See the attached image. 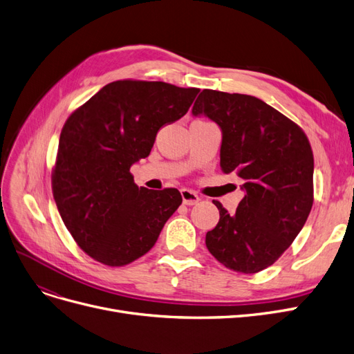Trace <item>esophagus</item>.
Wrapping results in <instances>:
<instances>
[{
	"instance_id": "obj_1",
	"label": "esophagus",
	"mask_w": 354,
	"mask_h": 354,
	"mask_svg": "<svg viewBox=\"0 0 354 354\" xmlns=\"http://www.w3.org/2000/svg\"><path fill=\"white\" fill-rule=\"evenodd\" d=\"M181 197H183V203L185 205H196L197 202H199V196L196 194V192L190 190V189H181Z\"/></svg>"
}]
</instances>
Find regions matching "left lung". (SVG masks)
I'll return each instance as SVG.
<instances>
[{"label":"left lung","mask_w":354,"mask_h":354,"mask_svg":"<svg viewBox=\"0 0 354 354\" xmlns=\"http://www.w3.org/2000/svg\"><path fill=\"white\" fill-rule=\"evenodd\" d=\"M192 113L222 131L221 168L244 181L235 214L218 201L219 222L206 247L239 273H257L283 254L314 203V153L305 132L257 97L203 90Z\"/></svg>","instance_id":"1"}]
</instances>
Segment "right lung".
<instances>
[{
    "label": "right lung",
    "instance_id": "1",
    "mask_svg": "<svg viewBox=\"0 0 354 354\" xmlns=\"http://www.w3.org/2000/svg\"><path fill=\"white\" fill-rule=\"evenodd\" d=\"M199 88L162 81H113L66 119L52 192L78 247L122 267L147 254L183 199L177 189L138 187L131 167L147 158L160 128L183 118Z\"/></svg>",
    "mask_w": 354,
    "mask_h": 354
}]
</instances>
